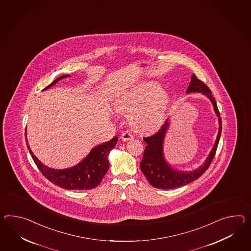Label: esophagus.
Segmentation results:
<instances>
[{"label":"esophagus","mask_w":251,"mask_h":251,"mask_svg":"<svg viewBox=\"0 0 251 251\" xmlns=\"http://www.w3.org/2000/svg\"><path fill=\"white\" fill-rule=\"evenodd\" d=\"M121 137H122V139H123V141H128V140H131V139L133 138V135H132V133H131L130 131L126 130V131H123Z\"/></svg>","instance_id":"1"}]
</instances>
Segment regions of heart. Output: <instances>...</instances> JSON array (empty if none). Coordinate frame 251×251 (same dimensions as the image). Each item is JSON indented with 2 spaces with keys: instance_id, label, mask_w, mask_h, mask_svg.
<instances>
[{
  "instance_id": "b5f03b06",
  "label": "heart",
  "mask_w": 251,
  "mask_h": 251,
  "mask_svg": "<svg viewBox=\"0 0 251 251\" xmlns=\"http://www.w3.org/2000/svg\"><path fill=\"white\" fill-rule=\"evenodd\" d=\"M169 102L167 92L158 83L147 81L125 92L116 102L117 110L129 114V121L136 129L154 131L162 125Z\"/></svg>"
}]
</instances>
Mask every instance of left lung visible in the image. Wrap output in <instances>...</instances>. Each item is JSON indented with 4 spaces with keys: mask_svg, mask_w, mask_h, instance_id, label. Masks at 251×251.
<instances>
[{
    "mask_svg": "<svg viewBox=\"0 0 251 251\" xmlns=\"http://www.w3.org/2000/svg\"><path fill=\"white\" fill-rule=\"evenodd\" d=\"M190 92H202L203 94L207 95L208 98L210 99L211 102L213 103L214 110L216 111V114L219 117V123H220L219 133H218L217 140L215 141L214 147L209 153L208 159L205 161V163L201 166L198 170L191 172L174 171L171 166L166 162L163 157V153H162L163 140H164L166 130L169 127V123L167 120L165 123L160 127L155 134L144 138V141L147 143V146L145 147V151L143 152V158L141 162V170L145 175L148 181L154 188L161 189V190L176 189L198 179L205 171L208 170L217 151L221 130H222L221 117L217 106V102L208 86L201 80H199L195 74L192 75L190 86L187 90V93H190Z\"/></svg>",
    "mask_w": 251,
    "mask_h": 251,
    "instance_id": "left-lung-1",
    "label": "left lung"
}]
</instances>
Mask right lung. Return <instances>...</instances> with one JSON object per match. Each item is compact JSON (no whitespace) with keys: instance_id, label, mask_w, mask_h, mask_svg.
Masks as SVG:
<instances>
[{"instance_id":"1","label":"right lung","mask_w":251,"mask_h":251,"mask_svg":"<svg viewBox=\"0 0 251 251\" xmlns=\"http://www.w3.org/2000/svg\"><path fill=\"white\" fill-rule=\"evenodd\" d=\"M67 76H60L44 90L54 85L57 81ZM117 141L118 137H115L108 142L96 146L78 165L66 170H53L43 165L31 152L28 143L27 147L38 169L51 183L55 184L56 186H59L64 190H91L100 184L109 170L110 163L108 160V155L110 151L115 147Z\"/></svg>"}]
</instances>
